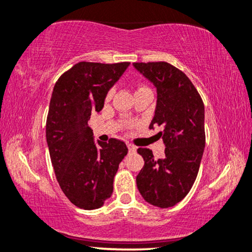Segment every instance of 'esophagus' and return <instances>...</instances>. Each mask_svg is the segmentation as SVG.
I'll return each mask as SVG.
<instances>
[{
    "instance_id": "34e87169",
    "label": "esophagus",
    "mask_w": 252,
    "mask_h": 252,
    "mask_svg": "<svg viewBox=\"0 0 252 252\" xmlns=\"http://www.w3.org/2000/svg\"><path fill=\"white\" fill-rule=\"evenodd\" d=\"M126 146H128L129 152H135L136 151V148L132 144H129V143H128V144H126Z\"/></svg>"
}]
</instances>
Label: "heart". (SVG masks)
Here are the masks:
<instances>
[{"label":"heart","mask_w":252,"mask_h":252,"mask_svg":"<svg viewBox=\"0 0 252 252\" xmlns=\"http://www.w3.org/2000/svg\"><path fill=\"white\" fill-rule=\"evenodd\" d=\"M111 94H113V92H111V91H109V92H108V93H107V98H110L111 97Z\"/></svg>","instance_id":"heart-1"}]
</instances>
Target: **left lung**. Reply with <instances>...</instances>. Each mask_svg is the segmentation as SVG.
I'll return each mask as SVG.
<instances>
[{
    "label": "left lung",
    "mask_w": 252,
    "mask_h": 252,
    "mask_svg": "<svg viewBox=\"0 0 252 252\" xmlns=\"http://www.w3.org/2000/svg\"><path fill=\"white\" fill-rule=\"evenodd\" d=\"M157 88V107L150 128L163 126L165 157L155 159L148 148L137 150L144 166L136 178L146 202L168 208L189 194L199 172L206 144L205 106L189 76L165 62L133 63Z\"/></svg>",
    "instance_id": "obj_1"
}]
</instances>
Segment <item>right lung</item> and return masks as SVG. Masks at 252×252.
<instances>
[{"label":"right lung","instance_id":"obj_1","mask_svg":"<svg viewBox=\"0 0 252 252\" xmlns=\"http://www.w3.org/2000/svg\"><path fill=\"white\" fill-rule=\"evenodd\" d=\"M130 63L80 62L56 82L46 119V141L60 189L73 205L100 208L113 193L114 177L128 154L116 138L95 144L92 111L103 108L108 91Z\"/></svg>","mask_w":252,"mask_h":252}]
</instances>
